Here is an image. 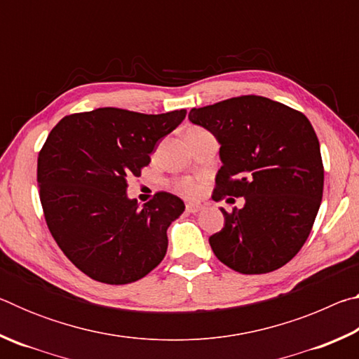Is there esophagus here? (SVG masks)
<instances>
[{
	"label": "esophagus",
	"mask_w": 359,
	"mask_h": 359,
	"mask_svg": "<svg viewBox=\"0 0 359 359\" xmlns=\"http://www.w3.org/2000/svg\"><path fill=\"white\" fill-rule=\"evenodd\" d=\"M185 209H187V212H190V214H196V212L203 209V205L198 204V203H187Z\"/></svg>",
	"instance_id": "obj_1"
}]
</instances>
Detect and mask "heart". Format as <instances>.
<instances>
[{
	"mask_svg": "<svg viewBox=\"0 0 359 359\" xmlns=\"http://www.w3.org/2000/svg\"><path fill=\"white\" fill-rule=\"evenodd\" d=\"M191 130H194V128H191ZM177 188H179V191L187 194V196H194V194H198L199 190H201V182L196 179H191V177H185V179H180L177 182Z\"/></svg>",
	"mask_w": 359,
	"mask_h": 359,
	"instance_id": "1",
	"label": "heart"
}]
</instances>
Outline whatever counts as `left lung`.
Listing matches in <instances>:
<instances>
[{"instance_id":"obj_1","label":"left lung","mask_w":359,"mask_h":359,"mask_svg":"<svg viewBox=\"0 0 359 359\" xmlns=\"http://www.w3.org/2000/svg\"><path fill=\"white\" fill-rule=\"evenodd\" d=\"M188 118L220 142L223 166L212 198H245L242 209H222L223 228L209 238L215 257L241 274L287 264L311 234L323 196L325 169L311 121L257 95L194 107Z\"/></svg>"}]
</instances>
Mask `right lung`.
Wrapping results in <instances>:
<instances>
[{"label":"right lung","mask_w":359,"mask_h":359,"mask_svg":"<svg viewBox=\"0 0 359 359\" xmlns=\"http://www.w3.org/2000/svg\"><path fill=\"white\" fill-rule=\"evenodd\" d=\"M185 115V109L149 115L100 107L68 115L47 136L38 156L46 223L71 263L93 280L136 282L165 258L166 231L184 201L158 191L139 208L126 188Z\"/></svg>","instance_id":"add662e5"}]
</instances>
